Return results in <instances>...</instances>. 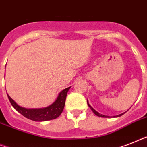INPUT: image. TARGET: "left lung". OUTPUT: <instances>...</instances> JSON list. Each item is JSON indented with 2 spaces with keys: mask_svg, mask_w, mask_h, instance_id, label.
<instances>
[{
  "mask_svg": "<svg viewBox=\"0 0 147 147\" xmlns=\"http://www.w3.org/2000/svg\"><path fill=\"white\" fill-rule=\"evenodd\" d=\"M87 104H88V106L89 107H90V109L92 110V112L94 113V114L96 115V116H100V117H104V118H110V117H113V118H114V117H119V116H122V115H123L124 114V113H125H125H121V114H119V115H117V116H105V115H103V114H100V113H98V112H97L96 110H94V108H93V107H92V106H91L90 104H88V100H87Z\"/></svg>",
  "mask_w": 147,
  "mask_h": 147,
  "instance_id": "obj_1",
  "label": "left lung"
}]
</instances>
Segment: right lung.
<instances>
[{"mask_svg": "<svg viewBox=\"0 0 147 147\" xmlns=\"http://www.w3.org/2000/svg\"><path fill=\"white\" fill-rule=\"evenodd\" d=\"M71 87L63 89L59 94L57 98L54 102L49 106L43 107V108H25L19 106L14 100L9 96V98L12 106L16 110L21 113L22 116L29 119L35 121V122H43V121H49V120L55 119L58 118L62 113L65 107V100H66L67 94Z\"/></svg>", "mask_w": 147, "mask_h": 147, "instance_id": "1", "label": "right lung"}]
</instances>
